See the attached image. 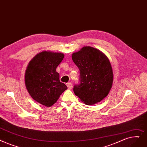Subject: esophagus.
<instances>
[{"label":"esophagus","mask_w":147,"mask_h":147,"mask_svg":"<svg viewBox=\"0 0 147 147\" xmlns=\"http://www.w3.org/2000/svg\"><path fill=\"white\" fill-rule=\"evenodd\" d=\"M67 86L68 89H71V88H72V84H71V83H70V82L69 83H67Z\"/></svg>","instance_id":"obj_1"}]
</instances>
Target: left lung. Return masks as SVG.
<instances>
[{"instance_id": "1", "label": "left lung", "mask_w": 147, "mask_h": 147, "mask_svg": "<svg viewBox=\"0 0 147 147\" xmlns=\"http://www.w3.org/2000/svg\"><path fill=\"white\" fill-rule=\"evenodd\" d=\"M74 63L80 70L79 84L74 86L76 95L87 105L106 97L113 83V71L109 60L99 50L85 46L72 55Z\"/></svg>"}]
</instances>
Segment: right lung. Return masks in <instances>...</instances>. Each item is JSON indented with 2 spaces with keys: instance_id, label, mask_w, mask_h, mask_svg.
<instances>
[{
  "instance_id": "right-lung-1",
  "label": "right lung",
  "mask_w": 147,
  "mask_h": 147,
  "mask_svg": "<svg viewBox=\"0 0 147 147\" xmlns=\"http://www.w3.org/2000/svg\"><path fill=\"white\" fill-rule=\"evenodd\" d=\"M64 55L61 53L42 52L32 59L25 73V85L30 96L38 103L50 107L67 89L59 80L57 67Z\"/></svg>"
}]
</instances>
